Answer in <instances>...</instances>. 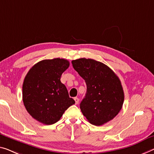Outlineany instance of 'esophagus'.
I'll list each match as a JSON object with an SVG mask.
<instances>
[{"label": "esophagus", "mask_w": 154, "mask_h": 154, "mask_svg": "<svg viewBox=\"0 0 154 154\" xmlns=\"http://www.w3.org/2000/svg\"><path fill=\"white\" fill-rule=\"evenodd\" d=\"M74 100H75V105H78V104H79V98H77V97H75V98H74Z\"/></svg>", "instance_id": "1"}]
</instances>
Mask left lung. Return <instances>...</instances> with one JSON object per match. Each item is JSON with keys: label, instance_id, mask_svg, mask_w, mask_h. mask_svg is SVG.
I'll list each match as a JSON object with an SVG mask.
<instances>
[{"label": "left lung", "instance_id": "left-lung-1", "mask_svg": "<svg viewBox=\"0 0 154 154\" xmlns=\"http://www.w3.org/2000/svg\"><path fill=\"white\" fill-rule=\"evenodd\" d=\"M72 63L87 85L86 94L80 104L82 114L96 126L110 121L123 105L124 91L119 78L108 66L93 59L79 58Z\"/></svg>", "mask_w": 154, "mask_h": 154}]
</instances>
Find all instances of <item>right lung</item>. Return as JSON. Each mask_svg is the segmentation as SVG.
<instances>
[{
    "mask_svg": "<svg viewBox=\"0 0 154 154\" xmlns=\"http://www.w3.org/2000/svg\"><path fill=\"white\" fill-rule=\"evenodd\" d=\"M69 62L63 58L43 60L31 68L23 85V100L27 112L38 121L49 125L58 122L75 104L60 82Z\"/></svg>",
    "mask_w": 154,
    "mask_h": 154,
    "instance_id": "right-lung-1",
    "label": "right lung"
}]
</instances>
